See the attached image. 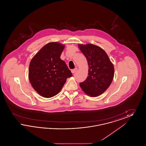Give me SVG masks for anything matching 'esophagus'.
I'll use <instances>...</instances> for the list:
<instances>
[{"label": "esophagus", "mask_w": 146, "mask_h": 146, "mask_svg": "<svg viewBox=\"0 0 146 146\" xmlns=\"http://www.w3.org/2000/svg\"><path fill=\"white\" fill-rule=\"evenodd\" d=\"M76 70H77V68H75V69H74V70H72L71 72H72V73L73 74V73H75L76 72Z\"/></svg>", "instance_id": "34e87169"}]
</instances>
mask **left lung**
I'll use <instances>...</instances> for the list:
<instances>
[{
	"label": "left lung",
	"mask_w": 146,
	"mask_h": 146,
	"mask_svg": "<svg viewBox=\"0 0 146 146\" xmlns=\"http://www.w3.org/2000/svg\"><path fill=\"white\" fill-rule=\"evenodd\" d=\"M89 64V76L79 85L84 92L96 97L106 90L113 80L114 69L104 50L94 44L78 45Z\"/></svg>",
	"instance_id": "8db88e82"
}]
</instances>
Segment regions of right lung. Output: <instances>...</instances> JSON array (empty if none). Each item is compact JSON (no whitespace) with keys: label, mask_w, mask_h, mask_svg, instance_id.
I'll list each match as a JSON object with an SVG mask.
<instances>
[{"label":"right lung","mask_w":146,"mask_h":146,"mask_svg":"<svg viewBox=\"0 0 146 146\" xmlns=\"http://www.w3.org/2000/svg\"><path fill=\"white\" fill-rule=\"evenodd\" d=\"M64 45L49 42L33 57L29 67V79L32 87L40 95L50 98L62 89L72 73L60 58Z\"/></svg>","instance_id":"1"}]
</instances>
